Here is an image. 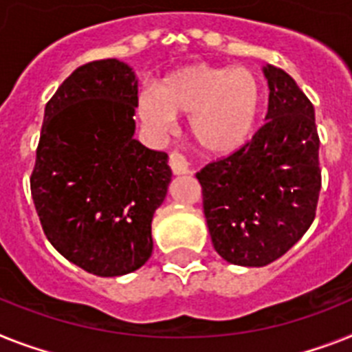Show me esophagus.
I'll return each mask as SVG.
<instances>
[{
  "label": "esophagus",
  "instance_id": "34e87169",
  "mask_svg": "<svg viewBox=\"0 0 352 352\" xmlns=\"http://www.w3.org/2000/svg\"><path fill=\"white\" fill-rule=\"evenodd\" d=\"M170 167H173V173L176 176H182V174H192V167L187 162V158L179 153H173L170 155Z\"/></svg>",
  "mask_w": 352,
  "mask_h": 352
}]
</instances>
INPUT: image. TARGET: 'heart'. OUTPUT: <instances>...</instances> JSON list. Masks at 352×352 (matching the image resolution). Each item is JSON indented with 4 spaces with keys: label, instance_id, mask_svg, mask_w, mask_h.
I'll return each mask as SVG.
<instances>
[{
    "label": "heart",
    "instance_id": "b5f03b06",
    "mask_svg": "<svg viewBox=\"0 0 352 352\" xmlns=\"http://www.w3.org/2000/svg\"><path fill=\"white\" fill-rule=\"evenodd\" d=\"M263 91L248 68L192 65L173 72L138 97L142 120L169 133L176 115H188V131L203 151L230 155L245 145L259 117Z\"/></svg>",
    "mask_w": 352,
    "mask_h": 352
}]
</instances>
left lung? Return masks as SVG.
I'll return each instance as SVG.
<instances>
[{"label":"left lung","mask_w":352,"mask_h":352,"mask_svg":"<svg viewBox=\"0 0 352 352\" xmlns=\"http://www.w3.org/2000/svg\"><path fill=\"white\" fill-rule=\"evenodd\" d=\"M263 74L268 122L234 155L196 174L216 252L254 268L274 263L306 234L322 182L313 104L284 69L266 65Z\"/></svg>","instance_id":"8db88e82"}]
</instances>
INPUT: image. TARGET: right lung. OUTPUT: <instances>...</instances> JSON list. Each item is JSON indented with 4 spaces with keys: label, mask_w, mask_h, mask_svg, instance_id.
I'll list each match as a JSON object with an SVG mask.
<instances>
[{
    "label": "right lung",
    "mask_w": 352,
    "mask_h": 352,
    "mask_svg": "<svg viewBox=\"0 0 352 352\" xmlns=\"http://www.w3.org/2000/svg\"><path fill=\"white\" fill-rule=\"evenodd\" d=\"M136 106L135 72L104 59L78 66L45 107L32 199L52 246L98 277L147 263L173 178L167 153L135 138Z\"/></svg>",
    "instance_id": "add662e5"
}]
</instances>
